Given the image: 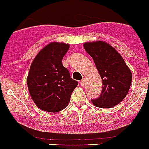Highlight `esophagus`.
I'll list each match as a JSON object with an SVG mask.
<instances>
[{
	"mask_svg": "<svg viewBox=\"0 0 149 149\" xmlns=\"http://www.w3.org/2000/svg\"><path fill=\"white\" fill-rule=\"evenodd\" d=\"M80 84H81V86H82V87H85V86H86L85 79H82V80H81V82H80Z\"/></svg>",
	"mask_w": 149,
	"mask_h": 149,
	"instance_id": "34e87169",
	"label": "esophagus"
}]
</instances>
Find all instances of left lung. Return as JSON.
Here are the masks:
<instances>
[{
    "label": "left lung",
    "instance_id": "8db88e82",
    "mask_svg": "<svg viewBox=\"0 0 149 149\" xmlns=\"http://www.w3.org/2000/svg\"><path fill=\"white\" fill-rule=\"evenodd\" d=\"M86 52L93 58L101 78L102 91L99 97L92 100L94 106L108 109L125 97L132 83V72L121 55L104 41L86 42Z\"/></svg>",
    "mask_w": 149,
    "mask_h": 149
}]
</instances>
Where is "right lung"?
I'll return each mask as SVG.
<instances>
[{"mask_svg": "<svg viewBox=\"0 0 149 149\" xmlns=\"http://www.w3.org/2000/svg\"><path fill=\"white\" fill-rule=\"evenodd\" d=\"M69 47L68 43L52 42L31 63L27 77L28 88L35 104L42 110L55 113L66 108L79 83L70 78L62 63Z\"/></svg>", "mask_w": 149, "mask_h": 149, "instance_id": "add662e5", "label": "right lung"}]
</instances>
